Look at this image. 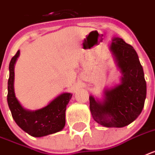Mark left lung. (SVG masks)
Wrapping results in <instances>:
<instances>
[{
    "instance_id": "obj_1",
    "label": "left lung",
    "mask_w": 155,
    "mask_h": 155,
    "mask_svg": "<svg viewBox=\"0 0 155 155\" xmlns=\"http://www.w3.org/2000/svg\"><path fill=\"white\" fill-rule=\"evenodd\" d=\"M122 73L121 83L104 91L102 101L89 97L94 120L106 127H123L141 114L147 96V83L138 54L123 39L114 37L110 46Z\"/></svg>"
}]
</instances>
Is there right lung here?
<instances>
[{
  "label": "right lung",
  "instance_id": "add662e5",
  "mask_svg": "<svg viewBox=\"0 0 155 155\" xmlns=\"http://www.w3.org/2000/svg\"><path fill=\"white\" fill-rule=\"evenodd\" d=\"M20 55L17 51L9 64L7 101L12 116L20 127L33 137H43L63 130L65 126V111L71 99V93H62L45 107L36 110H26L21 106L14 93V65Z\"/></svg>",
  "mask_w": 155,
  "mask_h": 155
}]
</instances>
